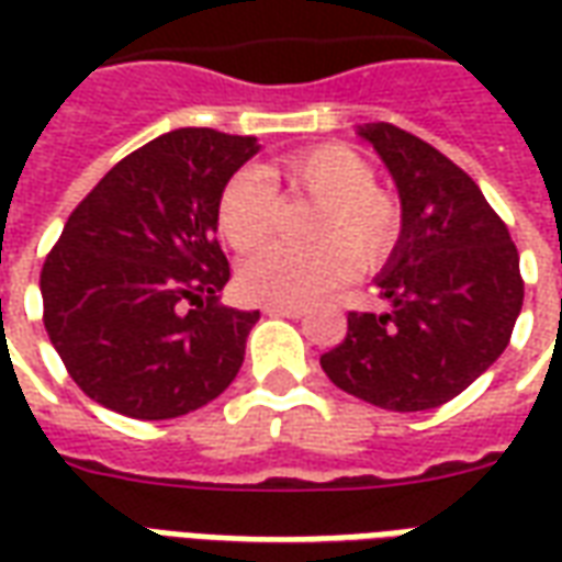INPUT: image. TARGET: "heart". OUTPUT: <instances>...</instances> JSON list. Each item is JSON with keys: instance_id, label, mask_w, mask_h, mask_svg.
I'll return each mask as SVG.
<instances>
[{"instance_id": "b5f03b06", "label": "heart", "mask_w": 562, "mask_h": 562, "mask_svg": "<svg viewBox=\"0 0 562 562\" xmlns=\"http://www.w3.org/2000/svg\"><path fill=\"white\" fill-rule=\"evenodd\" d=\"M280 213V204H277ZM270 280H277L280 285L282 304L292 310H304L318 301L330 297V292L340 285L342 280V261L334 249L316 246V249H304L297 256H280L268 261Z\"/></svg>"}]
</instances>
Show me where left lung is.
Returning a JSON list of instances; mask_svg holds the SVG:
<instances>
[{"instance_id": "1", "label": "left lung", "mask_w": 562, "mask_h": 562, "mask_svg": "<svg viewBox=\"0 0 562 562\" xmlns=\"http://www.w3.org/2000/svg\"><path fill=\"white\" fill-rule=\"evenodd\" d=\"M256 153V138L177 128L71 210L44 258V328L90 401L165 422L232 385L258 310L222 304L232 268L213 232L225 183Z\"/></svg>"}]
</instances>
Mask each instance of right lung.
Listing matches in <instances>:
<instances>
[{
  "label": "right lung",
  "instance_id": "obj_1",
  "mask_svg": "<svg viewBox=\"0 0 562 562\" xmlns=\"http://www.w3.org/2000/svg\"><path fill=\"white\" fill-rule=\"evenodd\" d=\"M397 183L403 232L379 273V304L352 310L328 379L379 409L422 413L467 391L512 340L524 304L508 228L454 161L409 132L367 123Z\"/></svg>",
  "mask_w": 562,
  "mask_h": 562
}]
</instances>
